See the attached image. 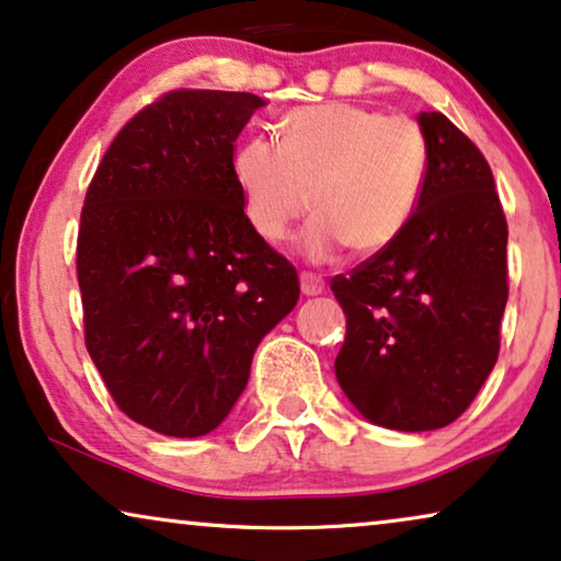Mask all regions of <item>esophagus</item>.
<instances>
[{
    "instance_id": "esophagus-1",
    "label": "esophagus",
    "mask_w": 561,
    "mask_h": 561,
    "mask_svg": "<svg viewBox=\"0 0 561 561\" xmlns=\"http://www.w3.org/2000/svg\"><path fill=\"white\" fill-rule=\"evenodd\" d=\"M301 290L304 296H319L324 290V280L313 273H301Z\"/></svg>"
}]
</instances>
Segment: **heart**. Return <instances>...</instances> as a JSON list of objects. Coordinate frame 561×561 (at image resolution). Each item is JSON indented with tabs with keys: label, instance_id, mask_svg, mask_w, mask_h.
I'll return each mask as SVG.
<instances>
[{
	"label": "heart",
	"instance_id": "b5f03b06",
	"mask_svg": "<svg viewBox=\"0 0 561 561\" xmlns=\"http://www.w3.org/2000/svg\"><path fill=\"white\" fill-rule=\"evenodd\" d=\"M428 165V140L416 119L386 117L365 104L329 102L286 114L280 140L250 137L232 171L250 227L283 242L309 211L301 250L327 263L350 248L375 255L390 248L416 211Z\"/></svg>",
	"mask_w": 561,
	"mask_h": 561
}]
</instances>
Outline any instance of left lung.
Returning a JSON list of instances; mask_svg holds the SVG:
<instances>
[{
  "instance_id": "8db88e82",
  "label": "left lung",
  "mask_w": 561,
  "mask_h": 561,
  "mask_svg": "<svg viewBox=\"0 0 561 561\" xmlns=\"http://www.w3.org/2000/svg\"><path fill=\"white\" fill-rule=\"evenodd\" d=\"M428 165L401 237L332 290L347 317L336 380L373 424L432 432L493 370L508 301V225L493 171L442 112H421Z\"/></svg>"
}]
</instances>
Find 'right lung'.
I'll return each mask as SVG.
<instances>
[{
	"label": "right lung",
	"mask_w": 561,
	"mask_h": 561,
	"mask_svg": "<svg viewBox=\"0 0 561 561\" xmlns=\"http://www.w3.org/2000/svg\"><path fill=\"white\" fill-rule=\"evenodd\" d=\"M260 106L244 91H168L119 129L87 191V350L119 411L158 434L217 428L301 294L234 181V140Z\"/></svg>",
	"instance_id": "obj_1"
}]
</instances>
